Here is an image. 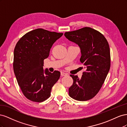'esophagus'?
Here are the masks:
<instances>
[{
	"label": "esophagus",
	"mask_w": 127,
	"mask_h": 127,
	"mask_svg": "<svg viewBox=\"0 0 127 127\" xmlns=\"http://www.w3.org/2000/svg\"><path fill=\"white\" fill-rule=\"evenodd\" d=\"M61 75L62 76H65L67 75V74H66V73H65L64 72H61Z\"/></svg>",
	"instance_id": "obj_1"
}]
</instances>
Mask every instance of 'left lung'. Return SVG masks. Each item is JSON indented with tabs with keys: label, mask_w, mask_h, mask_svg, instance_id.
<instances>
[{
	"label": "left lung",
	"mask_w": 127,
	"mask_h": 127,
	"mask_svg": "<svg viewBox=\"0 0 127 127\" xmlns=\"http://www.w3.org/2000/svg\"><path fill=\"white\" fill-rule=\"evenodd\" d=\"M64 36L79 45L82 53L80 61L86 69L80 79L70 75L73 84L69 88V95L76 100L88 101L98 93L109 71V43L102 33L89 27L65 32Z\"/></svg>",
	"instance_id": "left-lung-1"
}]
</instances>
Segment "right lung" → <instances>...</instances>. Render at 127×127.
I'll list each match as a JSON object with an SVG mask.
<instances>
[{"instance_id":"obj_1","label":"right lung","mask_w":127,"mask_h":127,"mask_svg":"<svg viewBox=\"0 0 127 127\" xmlns=\"http://www.w3.org/2000/svg\"><path fill=\"white\" fill-rule=\"evenodd\" d=\"M63 33L37 29L26 33L17 42L14 51L13 69L23 94L29 100L42 102L51 95L60 72L43 70L44 60L53 44Z\"/></svg>"}]
</instances>
